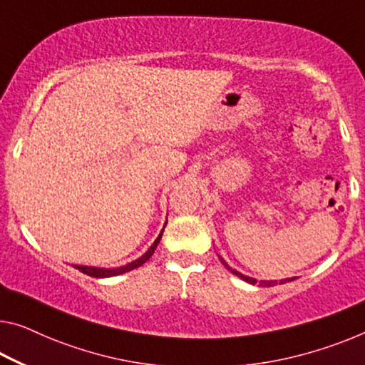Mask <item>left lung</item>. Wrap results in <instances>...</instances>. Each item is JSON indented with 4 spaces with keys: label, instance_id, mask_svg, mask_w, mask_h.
Segmentation results:
<instances>
[{
    "label": "left lung",
    "instance_id": "left-lung-1",
    "mask_svg": "<svg viewBox=\"0 0 365 365\" xmlns=\"http://www.w3.org/2000/svg\"><path fill=\"white\" fill-rule=\"evenodd\" d=\"M220 260H221V264L225 265V267L227 269V270H231L232 274L235 275H237V277H241L242 280H246V282H249V284H252V285H255V284H259V285H262V287H274L275 284H277V280H260V282H257L255 279H251V277H247V275H242V274H239V272H236L235 269H231L230 265L226 264V260L222 259V257H220ZM292 280H295V277H293V279H284V280H280V284H287V282H292Z\"/></svg>",
    "mask_w": 365,
    "mask_h": 365
}]
</instances>
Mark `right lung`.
<instances>
[{
    "instance_id": "1",
    "label": "right lung",
    "mask_w": 365,
    "mask_h": 365,
    "mask_svg": "<svg viewBox=\"0 0 365 365\" xmlns=\"http://www.w3.org/2000/svg\"><path fill=\"white\" fill-rule=\"evenodd\" d=\"M162 232H164V231H162ZM162 232L159 235V237L155 239L154 244H152V246L149 247V251L143 255V257H139L138 260H134V262H130V264H126V265H124V267H119V269H98V267H86V265H73V267H75V269H78L80 272H83V274H86V275L95 277V279H105V277L121 275V274H124V272L134 270V269L140 267V265L145 264V262H148V260L150 259V255L154 254V251H155L157 244L160 242Z\"/></svg>"
}]
</instances>
